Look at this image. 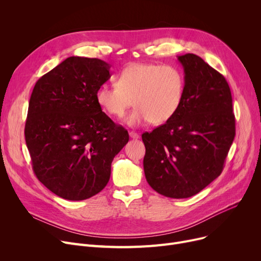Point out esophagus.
I'll return each mask as SVG.
<instances>
[{"mask_svg": "<svg viewBox=\"0 0 261 261\" xmlns=\"http://www.w3.org/2000/svg\"><path fill=\"white\" fill-rule=\"evenodd\" d=\"M129 135H130V138H131V139H133V140L140 139V134H139V133H136V132L131 131V132H129Z\"/></svg>", "mask_w": 261, "mask_h": 261, "instance_id": "obj_1", "label": "esophagus"}]
</instances>
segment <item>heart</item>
Wrapping results in <instances>:
<instances>
[{"mask_svg": "<svg viewBox=\"0 0 261 261\" xmlns=\"http://www.w3.org/2000/svg\"><path fill=\"white\" fill-rule=\"evenodd\" d=\"M185 94L184 74L176 66L133 63L117 75L116 84L102 85L96 91V101L106 113L116 118L125 116L129 127L147 122L162 125L174 116Z\"/></svg>", "mask_w": 261, "mask_h": 261, "instance_id": "heart-1", "label": "heart"}]
</instances>
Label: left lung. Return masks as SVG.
Instances as JSON below:
<instances>
[{"instance_id":"left-lung-1","label":"left lung","mask_w":261,"mask_h":261,"mask_svg":"<svg viewBox=\"0 0 261 261\" xmlns=\"http://www.w3.org/2000/svg\"><path fill=\"white\" fill-rule=\"evenodd\" d=\"M177 60L185 74L183 102L172 118L142 139L148 184L163 196L184 199L221 174L236 129L225 78L195 54Z\"/></svg>"}]
</instances>
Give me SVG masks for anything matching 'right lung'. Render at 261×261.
<instances>
[{
  "mask_svg": "<svg viewBox=\"0 0 261 261\" xmlns=\"http://www.w3.org/2000/svg\"><path fill=\"white\" fill-rule=\"evenodd\" d=\"M110 64L97 58L68 57L41 77L33 90L25 141L38 180L71 201L89 199L110 180L114 156L128 141L96 101Z\"/></svg>",
  "mask_w": 261,
  "mask_h": 261,
  "instance_id": "obj_1",
  "label": "right lung"
}]
</instances>
